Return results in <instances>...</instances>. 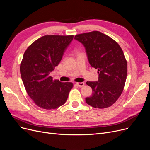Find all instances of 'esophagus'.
Segmentation results:
<instances>
[{
	"mask_svg": "<svg viewBox=\"0 0 150 150\" xmlns=\"http://www.w3.org/2000/svg\"><path fill=\"white\" fill-rule=\"evenodd\" d=\"M76 84L78 86H79V87L82 88V87H83V86H84V83H83V82H81V83H76Z\"/></svg>",
	"mask_w": 150,
	"mask_h": 150,
	"instance_id": "1",
	"label": "esophagus"
}]
</instances>
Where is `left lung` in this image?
<instances>
[{"label":"left lung","instance_id":"8db88e82","mask_svg":"<svg viewBox=\"0 0 150 150\" xmlns=\"http://www.w3.org/2000/svg\"><path fill=\"white\" fill-rule=\"evenodd\" d=\"M74 39L84 45L89 64L99 74L98 81L86 82L92 94L86 102L100 109L112 106L122 94L127 76L122 49L114 39L98 31L76 35Z\"/></svg>","mask_w":150,"mask_h":150}]
</instances>
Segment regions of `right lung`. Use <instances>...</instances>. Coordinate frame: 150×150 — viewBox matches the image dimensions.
Returning a JSON list of instances; mask_svg holds the SVG:
<instances>
[{"label":"right lung","mask_w":150,"mask_h":150,"mask_svg":"<svg viewBox=\"0 0 150 150\" xmlns=\"http://www.w3.org/2000/svg\"><path fill=\"white\" fill-rule=\"evenodd\" d=\"M73 38V35H45L31 44L23 54L20 66L22 80L38 106L54 109L66 103L73 84L53 80L50 73L59 64Z\"/></svg>","instance_id":"1"}]
</instances>
